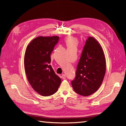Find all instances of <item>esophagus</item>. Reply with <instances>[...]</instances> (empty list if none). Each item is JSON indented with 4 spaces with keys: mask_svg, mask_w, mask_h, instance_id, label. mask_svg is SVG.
Listing matches in <instances>:
<instances>
[{
    "mask_svg": "<svg viewBox=\"0 0 126 126\" xmlns=\"http://www.w3.org/2000/svg\"><path fill=\"white\" fill-rule=\"evenodd\" d=\"M62 78L63 79H66V75L65 74H63L62 76Z\"/></svg>",
    "mask_w": 126,
    "mask_h": 126,
    "instance_id": "34e87169",
    "label": "esophagus"
}]
</instances>
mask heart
I'll return each instance as SVG.
<instances>
[{
    "mask_svg": "<svg viewBox=\"0 0 126 126\" xmlns=\"http://www.w3.org/2000/svg\"><path fill=\"white\" fill-rule=\"evenodd\" d=\"M65 41L67 47H76L78 43L77 39L72 36L66 37Z\"/></svg>",
    "mask_w": 126,
    "mask_h": 126,
    "instance_id": "b5f03b06",
    "label": "heart"
}]
</instances>
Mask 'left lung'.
Instances as JSON below:
<instances>
[{
  "label": "left lung",
  "mask_w": 126,
  "mask_h": 126,
  "mask_svg": "<svg viewBox=\"0 0 126 126\" xmlns=\"http://www.w3.org/2000/svg\"><path fill=\"white\" fill-rule=\"evenodd\" d=\"M106 61L104 52L95 38L88 37L77 66L72 87L77 94L89 96L97 91L104 79Z\"/></svg>",
  "instance_id": "8db88e82"
}]
</instances>
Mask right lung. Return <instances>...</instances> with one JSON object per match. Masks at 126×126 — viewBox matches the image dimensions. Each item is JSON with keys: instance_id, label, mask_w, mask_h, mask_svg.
Returning a JSON list of instances; mask_svg holds the SVG:
<instances>
[{"instance_id": "right-lung-1", "label": "right lung", "mask_w": 126, "mask_h": 126, "mask_svg": "<svg viewBox=\"0 0 126 126\" xmlns=\"http://www.w3.org/2000/svg\"><path fill=\"white\" fill-rule=\"evenodd\" d=\"M59 37H38L28 45L24 57V68L29 82L38 94L44 96L55 94L61 79L49 64L50 54Z\"/></svg>"}]
</instances>
